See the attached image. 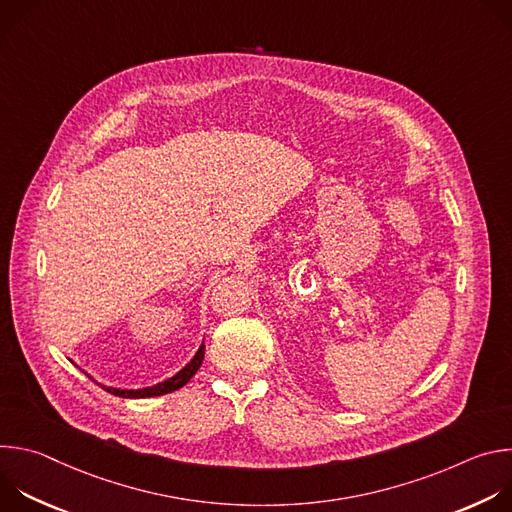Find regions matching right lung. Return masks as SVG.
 <instances>
[{
  "mask_svg": "<svg viewBox=\"0 0 512 512\" xmlns=\"http://www.w3.org/2000/svg\"><path fill=\"white\" fill-rule=\"evenodd\" d=\"M202 358H204V344H200V348L196 350V354L192 356V360L186 364L184 369H180L174 377L162 381V383H156L152 387H143V389H119V387H107V385H101L107 393L115 395V397H123V399H145V397H158V395H166V393H172V391H178L180 387H184L192 377L194 373L200 369L202 364ZM89 375V373H85ZM91 377V375H89ZM93 379V377H91Z\"/></svg>",
  "mask_w": 512,
  "mask_h": 512,
  "instance_id": "1",
  "label": "right lung"
}]
</instances>
